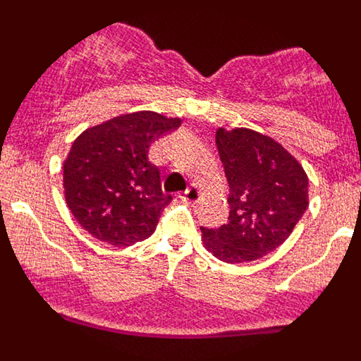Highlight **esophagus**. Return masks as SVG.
I'll list each match as a JSON object with an SVG mask.
<instances>
[{"label":"esophagus","instance_id":"esophagus-1","mask_svg":"<svg viewBox=\"0 0 361 361\" xmlns=\"http://www.w3.org/2000/svg\"><path fill=\"white\" fill-rule=\"evenodd\" d=\"M183 199L186 200V202H190V204H197V202H199V200H200L199 186H195V184H191V186L188 188V190L183 193Z\"/></svg>","mask_w":361,"mask_h":361}]
</instances>
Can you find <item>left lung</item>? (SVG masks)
I'll return each mask as SVG.
<instances>
[{
  "label": "left lung",
  "mask_w": 361,
  "mask_h": 361,
  "mask_svg": "<svg viewBox=\"0 0 361 361\" xmlns=\"http://www.w3.org/2000/svg\"><path fill=\"white\" fill-rule=\"evenodd\" d=\"M229 184L228 224L200 228L206 250L222 262L242 264L275 251L309 204L304 168L271 137L247 128L215 135Z\"/></svg>",
  "instance_id": "obj_1"
}]
</instances>
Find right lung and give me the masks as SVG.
<instances>
[{
  "label": "right lung",
  "mask_w": 361,
  "mask_h": 361,
  "mask_svg": "<svg viewBox=\"0 0 361 361\" xmlns=\"http://www.w3.org/2000/svg\"><path fill=\"white\" fill-rule=\"evenodd\" d=\"M180 119L135 111L88 128L73 141L63 164L68 209L99 240L117 247L148 238L159 224L170 193L148 159L155 139L173 132Z\"/></svg>",
  "instance_id": "1"
}]
</instances>
